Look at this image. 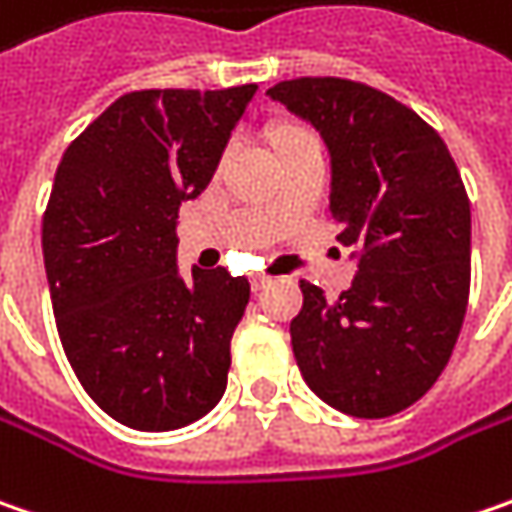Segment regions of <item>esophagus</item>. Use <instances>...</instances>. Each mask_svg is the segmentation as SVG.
<instances>
[{"mask_svg": "<svg viewBox=\"0 0 512 512\" xmlns=\"http://www.w3.org/2000/svg\"><path fill=\"white\" fill-rule=\"evenodd\" d=\"M268 285H270V276H265V273L250 276V288H253V291H262V288H268Z\"/></svg>", "mask_w": 512, "mask_h": 512, "instance_id": "esophagus-1", "label": "esophagus"}]
</instances>
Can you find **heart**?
<instances>
[{
	"label": "heart",
	"mask_w": 512,
	"mask_h": 512,
	"mask_svg": "<svg viewBox=\"0 0 512 512\" xmlns=\"http://www.w3.org/2000/svg\"><path fill=\"white\" fill-rule=\"evenodd\" d=\"M279 149H285V146H296V143H305V141H317L311 132H305V129H296V126H288V129H282L279 132Z\"/></svg>",
	"instance_id": "obj_1"
}]
</instances>
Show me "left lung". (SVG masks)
<instances>
[{"instance_id":"obj_1","label":"left lung","mask_w":512,"mask_h":512,"mask_svg":"<svg viewBox=\"0 0 512 512\" xmlns=\"http://www.w3.org/2000/svg\"><path fill=\"white\" fill-rule=\"evenodd\" d=\"M320 132L331 216L357 276L340 299L299 282L291 322L311 392L351 418H389L441 377L470 296V198L441 135L383 91L299 77L268 89Z\"/></svg>"}]
</instances>
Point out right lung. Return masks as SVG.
<instances>
[{"mask_svg": "<svg viewBox=\"0 0 512 512\" xmlns=\"http://www.w3.org/2000/svg\"><path fill=\"white\" fill-rule=\"evenodd\" d=\"M259 86L117 97L65 149L42 256L65 357L115 421L169 432L227 389L250 285L224 268L178 273V207L210 184Z\"/></svg>", "mask_w": 512, "mask_h": 512, "instance_id": "add662e5", "label": "right lung"}]
</instances>
